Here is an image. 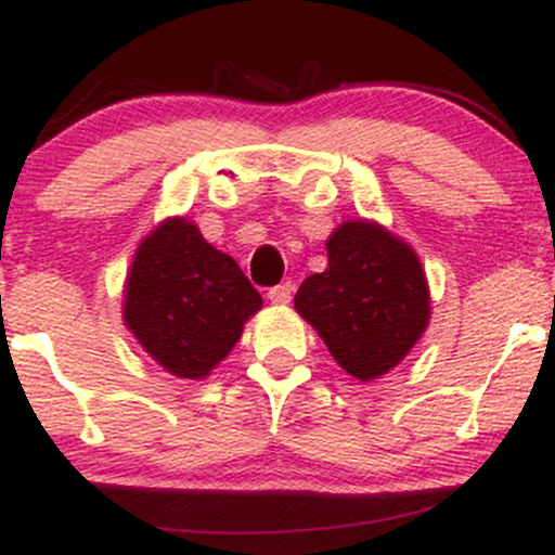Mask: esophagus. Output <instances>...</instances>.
Wrapping results in <instances>:
<instances>
[{"label":"esophagus","mask_w":555,"mask_h":555,"mask_svg":"<svg viewBox=\"0 0 555 555\" xmlns=\"http://www.w3.org/2000/svg\"><path fill=\"white\" fill-rule=\"evenodd\" d=\"M292 292H295V284L284 282V284H279V286H273V289H269V299L273 305H286L292 299Z\"/></svg>","instance_id":"1"}]
</instances>
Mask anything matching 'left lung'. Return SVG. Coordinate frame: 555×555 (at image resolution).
<instances>
[{"label":"left lung","mask_w":555,"mask_h":555,"mask_svg":"<svg viewBox=\"0 0 555 555\" xmlns=\"http://www.w3.org/2000/svg\"><path fill=\"white\" fill-rule=\"evenodd\" d=\"M328 266L299 284L295 310L331 358L371 384L399 365L430 323V286L410 242L371 219H347L326 240Z\"/></svg>","instance_id":"1"}]
</instances>
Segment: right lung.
Instances as JSON below:
<instances>
[{
	"label": "right lung",
	"instance_id": "obj_1",
	"mask_svg": "<svg viewBox=\"0 0 555 555\" xmlns=\"http://www.w3.org/2000/svg\"><path fill=\"white\" fill-rule=\"evenodd\" d=\"M260 308L263 297L237 260L206 242L188 216H169L145 234L125 279L127 331L177 378H208Z\"/></svg>",
	"mask_w": 555,
	"mask_h": 555
}]
</instances>
